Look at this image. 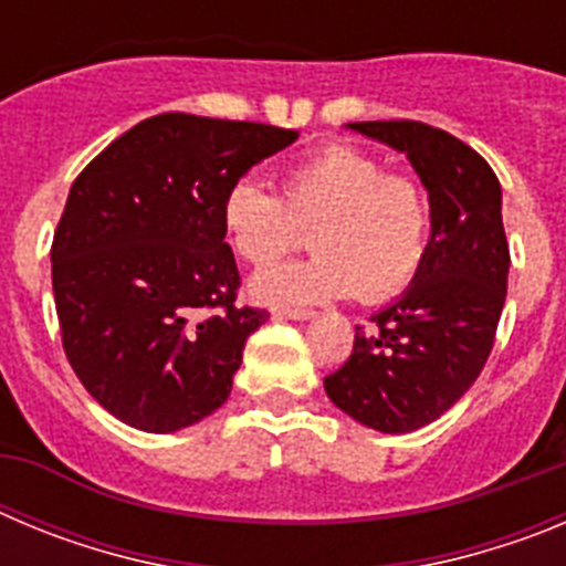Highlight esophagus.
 Returning <instances> with one entry per match:
<instances>
[{"label": "esophagus", "instance_id": "obj_1", "mask_svg": "<svg viewBox=\"0 0 566 566\" xmlns=\"http://www.w3.org/2000/svg\"><path fill=\"white\" fill-rule=\"evenodd\" d=\"M274 314H277V317H286V319H297V323H306V319L317 317V312H312V308H289V306L274 308Z\"/></svg>", "mask_w": 566, "mask_h": 566}]
</instances>
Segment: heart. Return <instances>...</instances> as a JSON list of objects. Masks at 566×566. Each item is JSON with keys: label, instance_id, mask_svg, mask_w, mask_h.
I'll list each match as a JSON object with an SVG mask.
<instances>
[{"label": "heart", "instance_id": "heart-1", "mask_svg": "<svg viewBox=\"0 0 566 566\" xmlns=\"http://www.w3.org/2000/svg\"><path fill=\"white\" fill-rule=\"evenodd\" d=\"M312 230L314 258L283 263L252 280L266 306H312L357 292L382 300L411 283L431 234L428 195L413 178L385 172L382 161L332 144L283 172V198L240 178L221 203V229L234 258L263 269L292 252Z\"/></svg>", "mask_w": 566, "mask_h": 566}]
</instances>
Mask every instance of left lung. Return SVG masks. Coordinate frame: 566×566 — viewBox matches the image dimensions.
<instances>
[{
  "instance_id": "obj_1",
  "label": "left lung",
  "mask_w": 566,
  "mask_h": 566,
  "mask_svg": "<svg viewBox=\"0 0 566 566\" xmlns=\"http://www.w3.org/2000/svg\"><path fill=\"white\" fill-rule=\"evenodd\" d=\"M345 129L402 153L431 207V240L411 286L354 334L348 363L326 377L339 411L379 433H411L451 411L493 348L510 249L502 187L476 149L422 122Z\"/></svg>"
}]
</instances>
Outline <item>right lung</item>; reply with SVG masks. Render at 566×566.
I'll return each instance as SVG.
<instances>
[{
	"mask_svg": "<svg viewBox=\"0 0 566 566\" xmlns=\"http://www.w3.org/2000/svg\"><path fill=\"white\" fill-rule=\"evenodd\" d=\"M297 135L153 115L70 187L50 249L64 354L90 397L129 428L175 433L229 399L243 345L269 314L234 306L223 195Z\"/></svg>",
	"mask_w": 566,
	"mask_h": 566,
	"instance_id": "1",
	"label": "right lung"
}]
</instances>
